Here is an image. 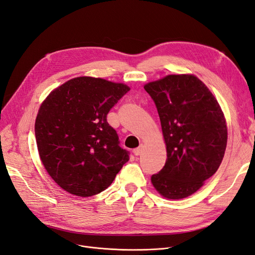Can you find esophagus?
<instances>
[{"mask_svg": "<svg viewBox=\"0 0 255 255\" xmlns=\"http://www.w3.org/2000/svg\"><path fill=\"white\" fill-rule=\"evenodd\" d=\"M142 150H143V144H140L138 147H136L135 150L133 151L134 152V154L136 155V156H138V155H140L142 153Z\"/></svg>", "mask_w": 255, "mask_h": 255, "instance_id": "obj_1", "label": "esophagus"}]
</instances>
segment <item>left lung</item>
<instances>
[{"label":"left lung","mask_w":255,"mask_h":255,"mask_svg":"<svg viewBox=\"0 0 255 255\" xmlns=\"http://www.w3.org/2000/svg\"><path fill=\"white\" fill-rule=\"evenodd\" d=\"M160 118L166 146L162 170L151 182L162 197L194 194L215 174L225 155L224 113L207 85L191 74L168 75L144 84Z\"/></svg>","instance_id":"left-lung-1"}]
</instances>
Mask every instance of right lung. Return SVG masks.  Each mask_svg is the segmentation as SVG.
Masks as SVG:
<instances>
[{"instance_id": "right-lung-1", "label": "right lung", "mask_w": 255, "mask_h": 255, "mask_svg": "<svg viewBox=\"0 0 255 255\" xmlns=\"http://www.w3.org/2000/svg\"><path fill=\"white\" fill-rule=\"evenodd\" d=\"M128 91L124 83L77 77L51 91L40 105L34 124L40 159L69 194H99L128 161L107 121L110 110Z\"/></svg>"}]
</instances>
